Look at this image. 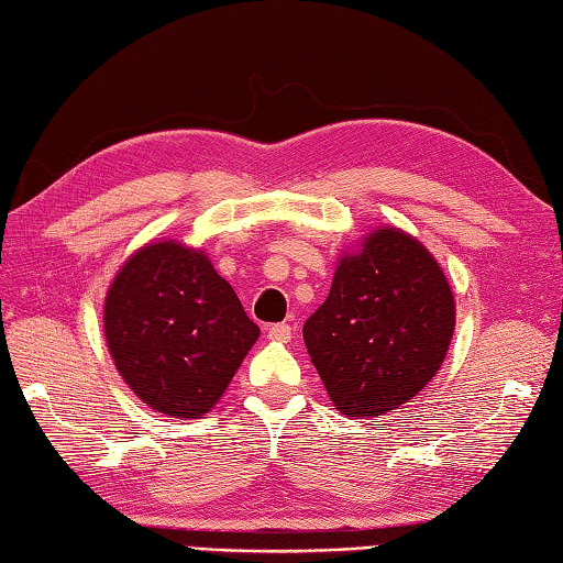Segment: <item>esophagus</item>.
Masks as SVG:
<instances>
[{
    "label": "esophagus",
    "mask_w": 563,
    "mask_h": 563,
    "mask_svg": "<svg viewBox=\"0 0 563 563\" xmlns=\"http://www.w3.org/2000/svg\"><path fill=\"white\" fill-rule=\"evenodd\" d=\"M291 325L289 323H274L267 328V338L274 343H289L291 341Z\"/></svg>",
    "instance_id": "esophagus-1"
}]
</instances>
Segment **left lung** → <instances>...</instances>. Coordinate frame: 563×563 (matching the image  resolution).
<instances>
[{
    "mask_svg": "<svg viewBox=\"0 0 563 563\" xmlns=\"http://www.w3.org/2000/svg\"><path fill=\"white\" fill-rule=\"evenodd\" d=\"M453 328V289L437 257L387 225L341 254L328 299L303 323V343L333 407L365 419L429 385Z\"/></svg>",
    "mask_w": 563,
    "mask_h": 563,
    "instance_id": "obj_1",
    "label": "left lung"
}]
</instances>
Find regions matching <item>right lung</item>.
<instances>
[{"mask_svg":"<svg viewBox=\"0 0 563 563\" xmlns=\"http://www.w3.org/2000/svg\"><path fill=\"white\" fill-rule=\"evenodd\" d=\"M102 328L117 373L174 419L206 417L260 338L208 254L178 240L130 254L104 296Z\"/></svg>","mask_w":563,"mask_h":563,"instance_id":"right-lung-1","label":"right lung"}]
</instances>
